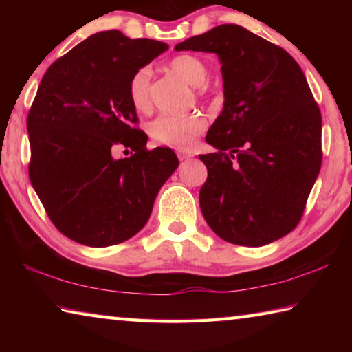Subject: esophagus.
<instances>
[{
  "label": "esophagus",
  "instance_id": "obj_1",
  "mask_svg": "<svg viewBox=\"0 0 352 352\" xmlns=\"http://www.w3.org/2000/svg\"><path fill=\"white\" fill-rule=\"evenodd\" d=\"M190 158L189 153H184V152H178V160H182V162H184V160Z\"/></svg>",
  "mask_w": 352,
  "mask_h": 352
}]
</instances>
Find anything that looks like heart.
Instances as JSON below:
<instances>
[{
  "label": "heart",
  "mask_w": 352,
  "mask_h": 352,
  "mask_svg": "<svg viewBox=\"0 0 352 352\" xmlns=\"http://www.w3.org/2000/svg\"><path fill=\"white\" fill-rule=\"evenodd\" d=\"M170 69L194 87H200V93H205V85L210 69L200 57L192 54H180L172 58ZM151 80L152 71L148 67H141L135 71L129 80V98L133 109L147 111L151 109ZM206 119L200 113L188 115H160L148 124V135L162 146L174 148H189L195 138L205 132Z\"/></svg>",
  "instance_id": "heart-1"
}]
</instances>
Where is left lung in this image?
Masks as SVG:
<instances>
[{
    "label": "left lung",
    "mask_w": 352,
    "mask_h": 352,
    "mask_svg": "<svg viewBox=\"0 0 352 352\" xmlns=\"http://www.w3.org/2000/svg\"><path fill=\"white\" fill-rule=\"evenodd\" d=\"M216 52L223 110L208 130L217 152L200 155L206 223L230 243L261 247L300 223L321 168V113L300 65L245 28L220 25L175 46Z\"/></svg>",
    "instance_id": "1"
}]
</instances>
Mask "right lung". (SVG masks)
Here are the masks:
<instances>
[{"label": "right lung", "instance_id": "add662e5", "mask_svg": "<svg viewBox=\"0 0 352 352\" xmlns=\"http://www.w3.org/2000/svg\"><path fill=\"white\" fill-rule=\"evenodd\" d=\"M119 31L93 34L43 76L28 115L29 180L51 222L82 245L133 237L178 166L169 147L148 151L129 98V80L168 50ZM118 145L132 157L115 160Z\"/></svg>", "mask_w": 352, "mask_h": 352}]
</instances>
